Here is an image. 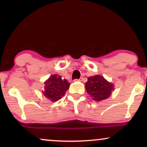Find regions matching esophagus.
<instances>
[{"mask_svg": "<svg viewBox=\"0 0 147 147\" xmlns=\"http://www.w3.org/2000/svg\"><path fill=\"white\" fill-rule=\"evenodd\" d=\"M82 80H83V78H80V79H76L75 80V81H79V82H82Z\"/></svg>", "mask_w": 147, "mask_h": 147, "instance_id": "obj_1", "label": "esophagus"}]
</instances>
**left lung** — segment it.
Returning a JSON list of instances; mask_svg holds the SVG:
<instances>
[{"mask_svg":"<svg viewBox=\"0 0 147 147\" xmlns=\"http://www.w3.org/2000/svg\"><path fill=\"white\" fill-rule=\"evenodd\" d=\"M86 92L96 102H100L110 97L114 90V85L103 76L96 75L88 78L85 85Z\"/></svg>","mask_w":147,"mask_h":147,"instance_id":"1","label":"left lung"}]
</instances>
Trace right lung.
Wrapping results in <instances>:
<instances>
[{
	"label": "right lung",
	"instance_id": "right-lung-1",
	"mask_svg": "<svg viewBox=\"0 0 147 147\" xmlns=\"http://www.w3.org/2000/svg\"><path fill=\"white\" fill-rule=\"evenodd\" d=\"M70 83L61 76L54 74L45 82L43 95L51 102H56L61 99L69 87Z\"/></svg>",
	"mask_w": 147,
	"mask_h": 147
}]
</instances>
